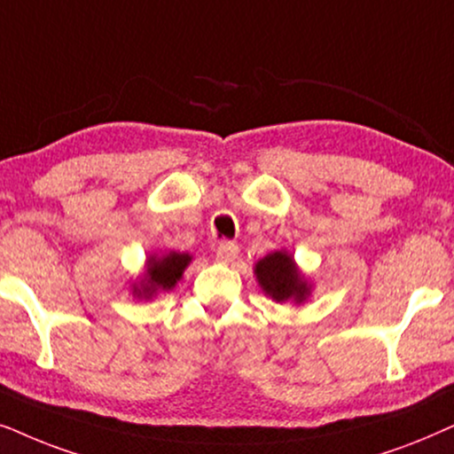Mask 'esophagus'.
I'll list each match as a JSON object with an SVG mask.
<instances>
[{"label":"esophagus","instance_id":"esophagus-1","mask_svg":"<svg viewBox=\"0 0 454 454\" xmlns=\"http://www.w3.org/2000/svg\"><path fill=\"white\" fill-rule=\"evenodd\" d=\"M215 257L220 263H226V265L234 263L239 257V245L231 243V240H223V243H220V247L215 249Z\"/></svg>","mask_w":454,"mask_h":454}]
</instances>
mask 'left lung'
Listing matches in <instances>:
<instances>
[{"instance_id":"1","label":"left lung","mask_w":454,"mask_h":454,"mask_svg":"<svg viewBox=\"0 0 454 454\" xmlns=\"http://www.w3.org/2000/svg\"><path fill=\"white\" fill-rule=\"evenodd\" d=\"M253 274L257 278L259 288L265 297L276 303H307L311 297L313 284L309 282L301 268L294 262L293 253L286 249L271 251L253 265Z\"/></svg>"}]
</instances>
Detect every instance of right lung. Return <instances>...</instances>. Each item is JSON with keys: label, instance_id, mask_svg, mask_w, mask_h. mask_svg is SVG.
<instances>
[{"label": "right lung", "instance_id": "1", "mask_svg": "<svg viewBox=\"0 0 454 454\" xmlns=\"http://www.w3.org/2000/svg\"><path fill=\"white\" fill-rule=\"evenodd\" d=\"M191 262L192 255L189 253L166 251L161 255L153 253L145 262L143 274L130 282V294L138 301H151L160 293H170L180 282Z\"/></svg>", "mask_w": 454, "mask_h": 454}]
</instances>
